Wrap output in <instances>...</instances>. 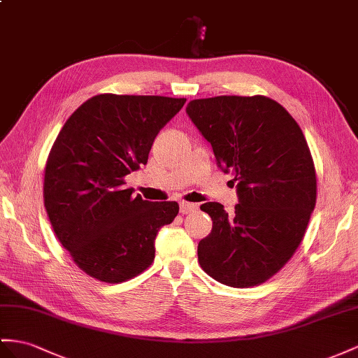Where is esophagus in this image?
<instances>
[{
    "mask_svg": "<svg viewBox=\"0 0 358 358\" xmlns=\"http://www.w3.org/2000/svg\"><path fill=\"white\" fill-rule=\"evenodd\" d=\"M196 208H198L196 204L186 203V201H182V203H180V213H182V215H189L192 212H195Z\"/></svg>",
    "mask_w": 358,
    "mask_h": 358,
    "instance_id": "obj_1",
    "label": "esophagus"
}]
</instances>
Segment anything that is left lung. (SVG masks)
I'll list each match as a JSON object with an SVG mask.
<instances>
[{
    "instance_id": "obj_1",
    "label": "left lung",
    "mask_w": 358,
    "mask_h": 358,
    "mask_svg": "<svg viewBox=\"0 0 358 358\" xmlns=\"http://www.w3.org/2000/svg\"><path fill=\"white\" fill-rule=\"evenodd\" d=\"M192 122L210 142L217 166L233 173L239 204L201 206L213 221L198 243L201 268L230 287L269 280L296 248L316 204V172L295 119L268 96L194 99Z\"/></svg>"
}]
</instances>
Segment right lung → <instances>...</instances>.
Returning <instances> with one entry per match:
<instances>
[{
	"label": "right lung",
	"mask_w": 358,
	"mask_h": 358,
	"mask_svg": "<svg viewBox=\"0 0 358 358\" xmlns=\"http://www.w3.org/2000/svg\"><path fill=\"white\" fill-rule=\"evenodd\" d=\"M185 103L101 94L60 130L45 166L43 203L57 239L92 278L122 282L154 262L155 237L178 204L134 196L124 178L146 164L155 136Z\"/></svg>",
	"instance_id": "obj_1"
}]
</instances>
